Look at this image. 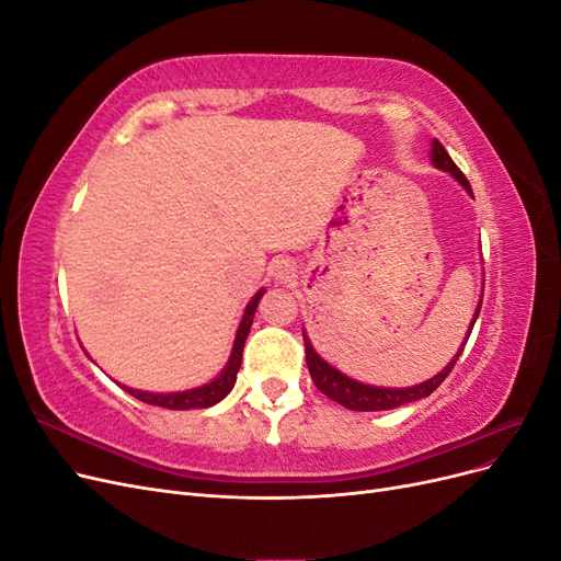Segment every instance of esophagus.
I'll list each match as a JSON object with an SVG mask.
<instances>
[{
	"instance_id": "esophagus-1",
	"label": "esophagus",
	"mask_w": 561,
	"mask_h": 561,
	"mask_svg": "<svg viewBox=\"0 0 561 561\" xmlns=\"http://www.w3.org/2000/svg\"><path fill=\"white\" fill-rule=\"evenodd\" d=\"M271 271H274V276L276 278H280V280H287V278H293V271H295V266H293V262L290 260H276L274 264H271Z\"/></svg>"
}]
</instances>
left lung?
Wrapping results in <instances>:
<instances>
[{
  "instance_id": "obj_1",
  "label": "left lung",
  "mask_w": 561,
  "mask_h": 561,
  "mask_svg": "<svg viewBox=\"0 0 561 561\" xmlns=\"http://www.w3.org/2000/svg\"><path fill=\"white\" fill-rule=\"evenodd\" d=\"M431 161H433L435 168H439V171L451 173V178L458 184H461L463 190L472 196L470 182L466 180V175L461 171H458V165L451 161V157L447 154V149L439 145V140H433ZM480 309H482V301L478 304V311H474V318H472L470 328H468V334H466V342H468V336L472 332L474 320H478V316H480ZM466 342H463V346H466ZM304 346H307V365H309V371H311V379H313L316 388L320 390V393H325L328 398H332L339 404H344L346 410H353V412L396 410V407H400V404L414 402V400H421V398H428L433 390L447 379V375L454 369V365L458 360V355L463 353V348H458V353L454 355V360L443 371H439V375H435L428 381L410 386V388H381V386H369V383L355 381V379L342 375V371H339L336 367H332L330 363L322 360L320 355L316 353V348L311 346L307 332H304Z\"/></svg>"
}]
</instances>
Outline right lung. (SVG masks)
I'll list each match as a JSON object with an SVG mask.
<instances>
[{
	"label": "right lung",
	"instance_id": "add662e5",
	"mask_svg": "<svg viewBox=\"0 0 561 561\" xmlns=\"http://www.w3.org/2000/svg\"><path fill=\"white\" fill-rule=\"evenodd\" d=\"M262 295H264V290H260L250 299L241 325H239V330H236L229 363L222 371H219V377L213 379L210 383L192 388V390H180V393H147V390H135L128 386H122V388L133 398H138V400H142L147 404H154V407H165V410H206V407H213L219 400H225L236 383V375H239V369H241L243 346H245L252 318H254V311H257V304H260Z\"/></svg>",
	"mask_w": 561,
	"mask_h": 561
}]
</instances>
